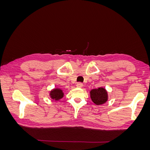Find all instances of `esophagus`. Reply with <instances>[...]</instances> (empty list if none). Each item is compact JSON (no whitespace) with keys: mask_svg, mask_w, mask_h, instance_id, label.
I'll list each match as a JSON object with an SVG mask.
<instances>
[{"mask_svg":"<svg viewBox=\"0 0 150 150\" xmlns=\"http://www.w3.org/2000/svg\"><path fill=\"white\" fill-rule=\"evenodd\" d=\"M83 84L81 83H77V84H76V86L78 88H82L83 87Z\"/></svg>","mask_w":150,"mask_h":150,"instance_id":"1","label":"esophagus"}]
</instances>
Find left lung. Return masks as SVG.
Masks as SVG:
<instances>
[{"label": "left lung", "mask_w": 150, "mask_h": 150, "mask_svg": "<svg viewBox=\"0 0 150 150\" xmlns=\"http://www.w3.org/2000/svg\"><path fill=\"white\" fill-rule=\"evenodd\" d=\"M90 97L94 104L96 105H101L108 101V95L106 90L104 88H99L91 91Z\"/></svg>", "instance_id": "1"}]
</instances>
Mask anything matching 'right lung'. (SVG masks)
I'll return each instance as SVG.
<instances>
[{
	"label": "right lung",
	"mask_w": 150,
	"mask_h": 150,
	"mask_svg": "<svg viewBox=\"0 0 150 150\" xmlns=\"http://www.w3.org/2000/svg\"><path fill=\"white\" fill-rule=\"evenodd\" d=\"M49 96L54 100L59 101L64 96V93H63L62 89L59 88H55L51 91Z\"/></svg>",
	"instance_id": "obj_1"
}]
</instances>
